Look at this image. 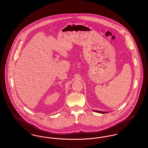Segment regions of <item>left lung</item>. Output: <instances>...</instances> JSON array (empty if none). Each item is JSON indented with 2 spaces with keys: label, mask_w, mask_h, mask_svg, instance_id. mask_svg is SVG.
Masks as SVG:
<instances>
[{
  "label": "left lung",
  "mask_w": 148,
  "mask_h": 148,
  "mask_svg": "<svg viewBox=\"0 0 148 148\" xmlns=\"http://www.w3.org/2000/svg\"><path fill=\"white\" fill-rule=\"evenodd\" d=\"M93 111H94L95 112H97V113H100V114H104V113H108V112H102V111H99V110H93Z\"/></svg>",
  "instance_id": "left-lung-1"
}]
</instances>
